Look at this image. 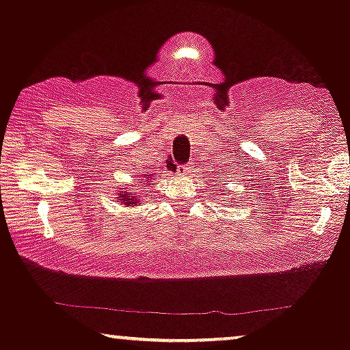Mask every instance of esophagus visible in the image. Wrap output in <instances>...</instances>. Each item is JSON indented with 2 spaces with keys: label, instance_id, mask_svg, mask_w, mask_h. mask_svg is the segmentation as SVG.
I'll use <instances>...</instances> for the list:
<instances>
[{
  "label": "esophagus",
  "instance_id": "obj_1",
  "mask_svg": "<svg viewBox=\"0 0 350 350\" xmlns=\"http://www.w3.org/2000/svg\"><path fill=\"white\" fill-rule=\"evenodd\" d=\"M192 164L189 163V164H184V166H178V172L180 176H189L192 172Z\"/></svg>",
  "mask_w": 350,
  "mask_h": 350
}]
</instances>
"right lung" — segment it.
<instances>
[{"label":"right lung","instance_id":"1","mask_svg":"<svg viewBox=\"0 0 350 350\" xmlns=\"http://www.w3.org/2000/svg\"><path fill=\"white\" fill-rule=\"evenodd\" d=\"M138 183L142 184H150V186H153V184H151V176L150 174H143L142 176V179H138ZM138 186V184H137ZM143 189V187H142ZM133 191H137V189H133ZM130 192V191H119L117 192V197H116V202H119L120 205H125V207H137V205H140L143 200V196H138L137 192Z\"/></svg>","mask_w":350,"mask_h":350}]
</instances>
